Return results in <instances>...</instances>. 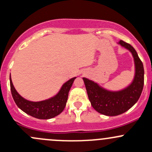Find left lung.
<instances>
[{
  "label": "left lung",
  "mask_w": 152,
  "mask_h": 152,
  "mask_svg": "<svg viewBox=\"0 0 152 152\" xmlns=\"http://www.w3.org/2000/svg\"><path fill=\"white\" fill-rule=\"evenodd\" d=\"M118 43L129 50L134 58L135 72L132 82L123 90L110 91L93 81L83 78L92 107L98 113L107 116L118 115L129 110L138 101L144 85L143 65L136 50L123 40Z\"/></svg>",
  "instance_id": "1"
}]
</instances>
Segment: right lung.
I'll return each instance as SVG.
<instances>
[{
	"label": "right lung",
	"instance_id": "1",
	"mask_svg": "<svg viewBox=\"0 0 152 152\" xmlns=\"http://www.w3.org/2000/svg\"><path fill=\"white\" fill-rule=\"evenodd\" d=\"M76 77L72 78L62 86L56 95L41 102H31L23 98L12 84L10 75V87L12 97L17 106L29 115L38 119H50L60 114L65 109L68 93Z\"/></svg>",
	"mask_w": 152,
	"mask_h": 152
}]
</instances>
